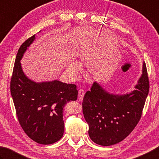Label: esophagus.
<instances>
[{
    "mask_svg": "<svg viewBox=\"0 0 159 159\" xmlns=\"http://www.w3.org/2000/svg\"><path fill=\"white\" fill-rule=\"evenodd\" d=\"M84 91L83 89H80L78 91V100L80 101H82L84 96Z\"/></svg>",
    "mask_w": 159,
    "mask_h": 159,
    "instance_id": "34e87169",
    "label": "esophagus"
}]
</instances>
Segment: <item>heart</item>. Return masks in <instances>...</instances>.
Masks as SVG:
<instances>
[{
    "instance_id": "obj_1",
    "label": "heart",
    "mask_w": 159,
    "mask_h": 159,
    "mask_svg": "<svg viewBox=\"0 0 159 159\" xmlns=\"http://www.w3.org/2000/svg\"><path fill=\"white\" fill-rule=\"evenodd\" d=\"M80 68V64L76 61H72L69 63L68 66V70L69 72V73L71 75H75L76 73H77V71L79 70Z\"/></svg>"
}]
</instances>
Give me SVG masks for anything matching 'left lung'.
Segmentation results:
<instances>
[{
	"label": "left lung",
	"mask_w": 159,
	"mask_h": 159,
	"mask_svg": "<svg viewBox=\"0 0 159 159\" xmlns=\"http://www.w3.org/2000/svg\"><path fill=\"white\" fill-rule=\"evenodd\" d=\"M136 89L124 95L107 92L95 82L83 99V114L89 135L98 145L109 146L123 140L137 125L149 93L145 63Z\"/></svg>",
	"instance_id": "8db88e82"
}]
</instances>
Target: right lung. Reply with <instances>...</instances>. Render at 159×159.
I'll return each mask as SVG.
<instances>
[{
  "label": "right lung",
  "mask_w": 159,
  "mask_h": 159,
  "mask_svg": "<svg viewBox=\"0 0 159 159\" xmlns=\"http://www.w3.org/2000/svg\"><path fill=\"white\" fill-rule=\"evenodd\" d=\"M34 40L35 34L18 50L10 91L18 120L25 133L37 143L50 145L64 135V108L68 102L77 100V90L73 84L57 80L36 82L25 75L20 60Z\"/></svg>",
  "instance_id": "add662e5"
}]
</instances>
